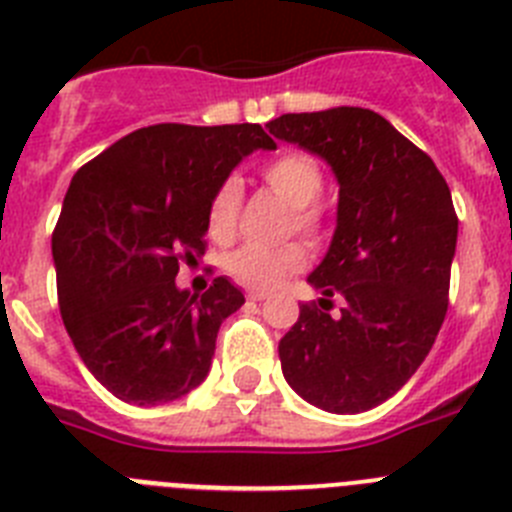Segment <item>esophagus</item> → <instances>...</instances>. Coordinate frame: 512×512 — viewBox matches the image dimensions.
<instances>
[{
	"instance_id": "obj_1",
	"label": "esophagus",
	"mask_w": 512,
	"mask_h": 512,
	"mask_svg": "<svg viewBox=\"0 0 512 512\" xmlns=\"http://www.w3.org/2000/svg\"><path fill=\"white\" fill-rule=\"evenodd\" d=\"M270 293L268 291H260V288H250V291H247V299L250 301H262V299H268Z\"/></svg>"
}]
</instances>
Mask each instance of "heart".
Here are the masks:
<instances>
[{
    "mask_svg": "<svg viewBox=\"0 0 512 512\" xmlns=\"http://www.w3.org/2000/svg\"><path fill=\"white\" fill-rule=\"evenodd\" d=\"M262 177L288 206L296 208V226L309 234L319 229V211L311 203L322 193V172L319 164L301 151H283L281 157L270 159L262 167ZM242 203V182L239 177H226L213 193L208 208V229L216 239H226L234 231ZM306 250L299 242L288 244H260L247 242L226 257V270L239 283L252 288H273L304 268Z\"/></svg>",
    "mask_w": 512,
    "mask_h": 512,
    "instance_id": "obj_1",
    "label": "heart"
}]
</instances>
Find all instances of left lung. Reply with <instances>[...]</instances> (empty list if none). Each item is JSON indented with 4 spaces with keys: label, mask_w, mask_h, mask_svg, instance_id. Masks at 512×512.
I'll return each instance as SVG.
<instances>
[{
    "label": "left lung",
    "mask_w": 512,
    "mask_h": 512,
    "mask_svg": "<svg viewBox=\"0 0 512 512\" xmlns=\"http://www.w3.org/2000/svg\"><path fill=\"white\" fill-rule=\"evenodd\" d=\"M268 128L324 159L340 188L332 242L306 278L322 299L301 304L278 345L283 376L319 410L358 415L412 379L441 330L459 237L451 190L373 110L288 113ZM335 292L346 306L332 318Z\"/></svg>",
    "instance_id": "1"
}]
</instances>
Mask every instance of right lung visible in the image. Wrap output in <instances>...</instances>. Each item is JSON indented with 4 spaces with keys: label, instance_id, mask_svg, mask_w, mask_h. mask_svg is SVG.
Listing matches in <instances>:
<instances>
[{
    "label": "right lung",
    "instance_id": "add662e5",
    "mask_svg": "<svg viewBox=\"0 0 512 512\" xmlns=\"http://www.w3.org/2000/svg\"><path fill=\"white\" fill-rule=\"evenodd\" d=\"M257 149H275L257 123H159L71 180L51 242L61 319L84 366L123 402H175L211 371L221 322L244 296L224 275L206 293L175 278L182 252H203L213 193Z\"/></svg>",
    "mask_w": 512,
    "mask_h": 512
}]
</instances>
